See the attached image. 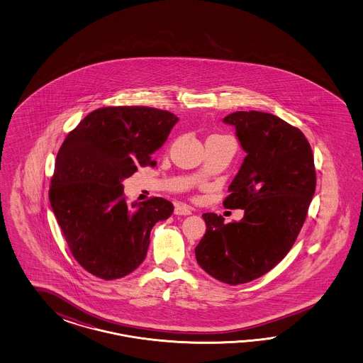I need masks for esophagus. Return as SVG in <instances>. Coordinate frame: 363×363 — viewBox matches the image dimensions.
<instances>
[{
    "mask_svg": "<svg viewBox=\"0 0 363 363\" xmlns=\"http://www.w3.org/2000/svg\"><path fill=\"white\" fill-rule=\"evenodd\" d=\"M191 211H193V209L189 205H185V203H178L176 209H174V213H176L177 216H189V214H191Z\"/></svg>",
    "mask_w": 363,
    "mask_h": 363,
    "instance_id": "esophagus-1",
    "label": "esophagus"
}]
</instances>
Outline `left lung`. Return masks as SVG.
I'll return each mask as SVG.
<instances>
[{
    "label": "left lung",
    "mask_w": 363,
    "mask_h": 363,
    "mask_svg": "<svg viewBox=\"0 0 363 363\" xmlns=\"http://www.w3.org/2000/svg\"><path fill=\"white\" fill-rule=\"evenodd\" d=\"M235 128L246 157L225 198L245 210L240 222L205 213L206 233L196 247L208 274L229 285L257 279L279 264L303 226L315 191L314 157L305 134L264 111H235L223 118Z\"/></svg>",
    "instance_id": "left-lung-1"
}]
</instances>
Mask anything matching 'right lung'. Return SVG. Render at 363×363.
<instances>
[{
	"label": "right lung",
	"instance_id": "1",
	"mask_svg": "<svg viewBox=\"0 0 363 363\" xmlns=\"http://www.w3.org/2000/svg\"><path fill=\"white\" fill-rule=\"evenodd\" d=\"M178 117L147 106L94 110L66 135L49 201L67 246L90 274L111 281L143 264L150 231L174 206L164 198L128 203L122 181L154 166Z\"/></svg>",
	"mask_w": 363,
	"mask_h": 363
}]
</instances>
